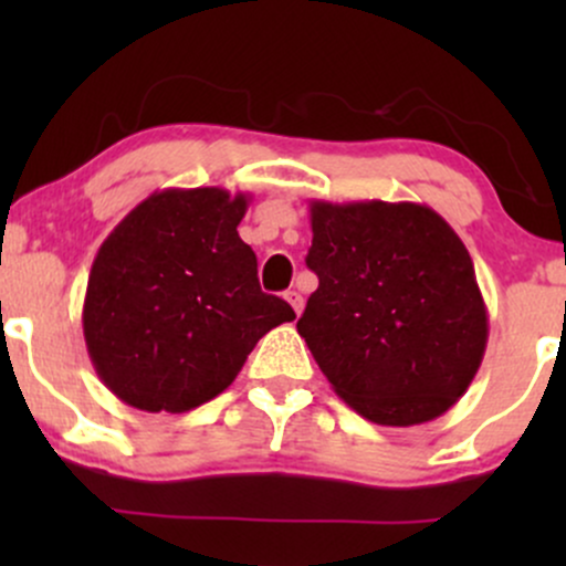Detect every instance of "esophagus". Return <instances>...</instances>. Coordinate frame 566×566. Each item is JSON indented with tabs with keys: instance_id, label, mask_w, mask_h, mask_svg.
Masks as SVG:
<instances>
[{
	"instance_id": "esophagus-1",
	"label": "esophagus",
	"mask_w": 566,
	"mask_h": 566,
	"mask_svg": "<svg viewBox=\"0 0 566 566\" xmlns=\"http://www.w3.org/2000/svg\"><path fill=\"white\" fill-rule=\"evenodd\" d=\"M284 301H287L292 308H295V314H301V311H303V295L297 290L284 292Z\"/></svg>"
}]
</instances>
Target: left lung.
I'll use <instances>...</instances> for the list:
<instances>
[{"mask_svg": "<svg viewBox=\"0 0 566 566\" xmlns=\"http://www.w3.org/2000/svg\"><path fill=\"white\" fill-rule=\"evenodd\" d=\"M319 287L297 333L333 391L378 426L439 418L482 367L490 319L458 233L415 201L314 199Z\"/></svg>", "mask_w": 566, "mask_h": 566, "instance_id": "left-lung-1", "label": "left lung"}]
</instances>
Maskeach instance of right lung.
<instances>
[{
	"label": "right lung",
	"mask_w": 566,
	"mask_h": 566,
	"mask_svg": "<svg viewBox=\"0 0 566 566\" xmlns=\"http://www.w3.org/2000/svg\"><path fill=\"white\" fill-rule=\"evenodd\" d=\"M250 197L165 188L143 199L97 250L82 327L97 378L143 412H188L237 380L265 333L295 319L265 295L239 239Z\"/></svg>",
	"instance_id": "1"
}]
</instances>
